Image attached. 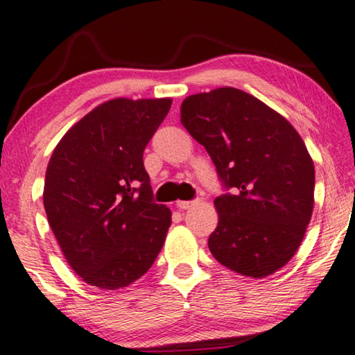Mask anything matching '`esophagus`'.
I'll list each match as a JSON object with an SVG mask.
<instances>
[{"label": "esophagus", "mask_w": 355, "mask_h": 355, "mask_svg": "<svg viewBox=\"0 0 355 355\" xmlns=\"http://www.w3.org/2000/svg\"><path fill=\"white\" fill-rule=\"evenodd\" d=\"M195 205H196V201H177L178 209H190V207Z\"/></svg>", "instance_id": "obj_1"}]
</instances>
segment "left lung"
Instances as JSON below:
<instances>
[{"mask_svg":"<svg viewBox=\"0 0 355 355\" xmlns=\"http://www.w3.org/2000/svg\"><path fill=\"white\" fill-rule=\"evenodd\" d=\"M180 120L205 146L220 182L219 224L207 245L217 261L248 277H266L299 250L313 212L315 167L284 116L235 87L187 97Z\"/></svg>","mask_w":355,"mask_h":355,"instance_id":"obj_1","label":"left lung"}]
</instances>
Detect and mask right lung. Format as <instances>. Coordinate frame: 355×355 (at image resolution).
Segmentation results:
<instances>
[{
  "mask_svg": "<svg viewBox=\"0 0 355 355\" xmlns=\"http://www.w3.org/2000/svg\"><path fill=\"white\" fill-rule=\"evenodd\" d=\"M172 98H113L66 133L46 167L44 206L66 261L89 286L139 279L172 224L153 201L143 154Z\"/></svg>",
  "mask_w": 355,
  "mask_h": 355,
  "instance_id": "right-lung-1",
  "label": "right lung"
}]
</instances>
